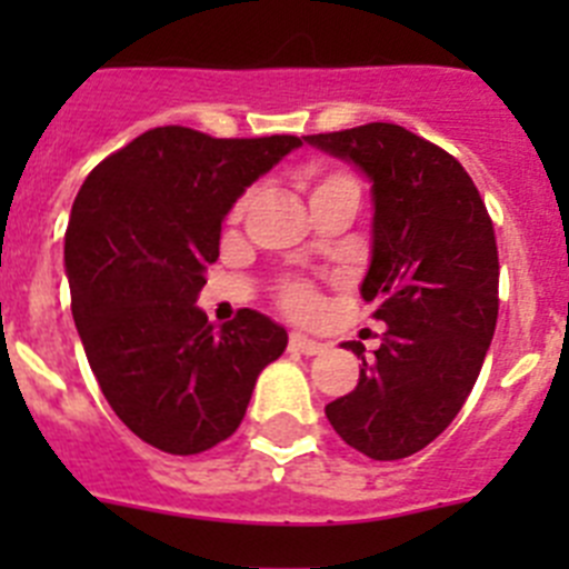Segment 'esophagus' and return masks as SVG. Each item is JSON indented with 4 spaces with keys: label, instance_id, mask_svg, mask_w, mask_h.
Instances as JSON below:
<instances>
[{
    "label": "esophagus",
    "instance_id": "34e87169",
    "mask_svg": "<svg viewBox=\"0 0 569 569\" xmlns=\"http://www.w3.org/2000/svg\"><path fill=\"white\" fill-rule=\"evenodd\" d=\"M290 350H296V353H301V356H316L325 350V345L316 339H310V336H305V333H290Z\"/></svg>",
    "mask_w": 569,
    "mask_h": 569
}]
</instances>
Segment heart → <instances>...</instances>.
I'll list each match as a JSON object with an SVG mask.
<instances>
[{"label": "heart", "instance_id": "obj_1", "mask_svg": "<svg viewBox=\"0 0 569 569\" xmlns=\"http://www.w3.org/2000/svg\"><path fill=\"white\" fill-rule=\"evenodd\" d=\"M345 182H350L347 176H328V179H321V182L316 184V190L333 188V184H345ZM284 305H288V310H293V313L299 316H313L316 310H319V299H316L313 290L305 288V284H290V288L284 290Z\"/></svg>", "mask_w": 569, "mask_h": 569}]
</instances>
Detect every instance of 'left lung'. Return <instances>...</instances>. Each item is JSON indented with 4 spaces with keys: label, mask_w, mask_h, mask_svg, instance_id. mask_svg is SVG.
I'll use <instances>...</instances> for the list:
<instances>
[{
    "label": "left lung",
    "mask_w": 569,
    "mask_h": 569,
    "mask_svg": "<svg viewBox=\"0 0 569 569\" xmlns=\"http://www.w3.org/2000/svg\"><path fill=\"white\" fill-rule=\"evenodd\" d=\"M353 164L373 199V244L361 299L387 325L359 385L325 407L336 433L376 461L419 453L459 416L499 316V250L467 170L399 124L305 136Z\"/></svg>",
    "instance_id": "left-lung-1"
}]
</instances>
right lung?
I'll use <instances>...</instances> for the list:
<instances>
[{"label":"right lung","mask_w":569,"mask_h":569,"mask_svg":"<svg viewBox=\"0 0 569 569\" xmlns=\"http://www.w3.org/2000/svg\"><path fill=\"white\" fill-rule=\"evenodd\" d=\"M299 136L210 139L153 128L93 168L64 233L70 310L113 413L164 453L236 433L259 373L288 347L270 316L213 330L196 308L222 222Z\"/></svg>","instance_id":"add662e5"}]
</instances>
